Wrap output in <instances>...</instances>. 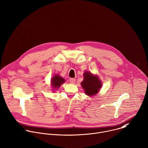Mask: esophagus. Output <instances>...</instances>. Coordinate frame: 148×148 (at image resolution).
<instances>
[{"label": "esophagus", "instance_id": "obj_1", "mask_svg": "<svg viewBox=\"0 0 148 148\" xmlns=\"http://www.w3.org/2000/svg\"><path fill=\"white\" fill-rule=\"evenodd\" d=\"M69 81H70V83H72V84H74V83H75L76 80H75V79H73V78H71V79H69Z\"/></svg>", "mask_w": 148, "mask_h": 148}]
</instances>
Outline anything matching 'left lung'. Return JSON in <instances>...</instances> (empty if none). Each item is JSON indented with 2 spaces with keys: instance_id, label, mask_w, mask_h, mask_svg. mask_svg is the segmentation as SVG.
<instances>
[{
  "instance_id": "left-lung-1",
  "label": "left lung",
  "mask_w": 148,
  "mask_h": 148,
  "mask_svg": "<svg viewBox=\"0 0 148 148\" xmlns=\"http://www.w3.org/2000/svg\"><path fill=\"white\" fill-rule=\"evenodd\" d=\"M84 79L81 83L85 93L88 96L97 94L102 86L101 82L97 76H94L89 72H85L83 75Z\"/></svg>"
}]
</instances>
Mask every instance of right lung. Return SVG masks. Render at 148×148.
Returning a JSON list of instances; mask_svg holds the SVG:
<instances>
[{
    "label": "right lung",
    "mask_w": 148,
    "mask_h": 148,
    "mask_svg": "<svg viewBox=\"0 0 148 148\" xmlns=\"http://www.w3.org/2000/svg\"><path fill=\"white\" fill-rule=\"evenodd\" d=\"M51 86L53 87L54 90L58 89L60 86L63 84L65 81L64 78L58 75H56L51 79Z\"/></svg>",
    "instance_id": "add662e5"
}]
</instances>
